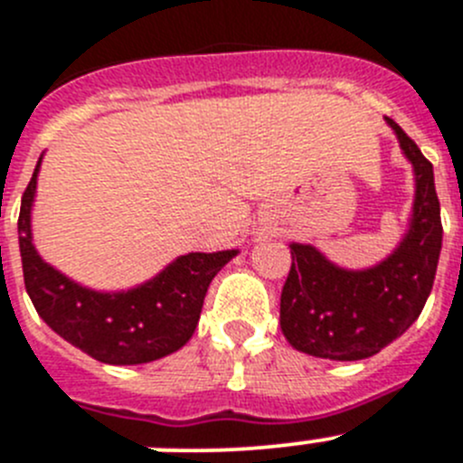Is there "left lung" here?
Returning a JSON list of instances; mask_svg holds the SVG:
<instances>
[{
	"instance_id": "8db88e82",
	"label": "left lung",
	"mask_w": 463,
	"mask_h": 463,
	"mask_svg": "<svg viewBox=\"0 0 463 463\" xmlns=\"http://www.w3.org/2000/svg\"><path fill=\"white\" fill-rule=\"evenodd\" d=\"M385 121L415 172L413 218L400 248L374 269L345 270L312 245H291L279 326L294 349L317 358L363 360L379 354L418 319L434 287L443 241L434 169L392 118Z\"/></svg>"
}]
</instances>
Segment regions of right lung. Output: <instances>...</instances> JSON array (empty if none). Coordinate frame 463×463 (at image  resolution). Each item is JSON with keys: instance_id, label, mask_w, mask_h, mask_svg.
Segmentation results:
<instances>
[{"instance_id": "1", "label": "right lung", "mask_w": 463, "mask_h": 463, "mask_svg": "<svg viewBox=\"0 0 463 463\" xmlns=\"http://www.w3.org/2000/svg\"><path fill=\"white\" fill-rule=\"evenodd\" d=\"M41 160L20 206L18 234L24 287L41 319L66 342L108 364L151 363L193 337L211 279L236 254L190 252L137 289H84L38 257L32 243V202Z\"/></svg>"}]
</instances>
